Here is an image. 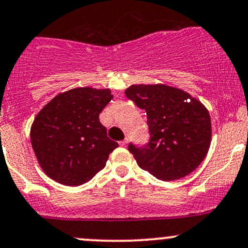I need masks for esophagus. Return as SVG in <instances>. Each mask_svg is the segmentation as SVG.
I'll use <instances>...</instances> for the list:
<instances>
[{
    "mask_svg": "<svg viewBox=\"0 0 248 248\" xmlns=\"http://www.w3.org/2000/svg\"><path fill=\"white\" fill-rule=\"evenodd\" d=\"M127 142H128V140H127V139H124V140L120 141V142H119V145L121 146V147H124V146L127 145Z\"/></svg>",
    "mask_w": 248,
    "mask_h": 248,
    "instance_id": "34e87169",
    "label": "esophagus"
}]
</instances>
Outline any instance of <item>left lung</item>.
Listing matches in <instances>:
<instances>
[{
    "instance_id": "8db88e82",
    "label": "left lung",
    "mask_w": 248,
    "mask_h": 248,
    "mask_svg": "<svg viewBox=\"0 0 248 248\" xmlns=\"http://www.w3.org/2000/svg\"><path fill=\"white\" fill-rule=\"evenodd\" d=\"M126 96L147 114L151 139L145 146L129 143L139 167L164 181L192 173L207 154L211 116L199 100L166 84H133Z\"/></svg>"
}]
</instances>
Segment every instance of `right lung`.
<instances>
[{"label":"right lung","mask_w":248,"mask_h":248,"mask_svg":"<svg viewBox=\"0 0 248 248\" xmlns=\"http://www.w3.org/2000/svg\"><path fill=\"white\" fill-rule=\"evenodd\" d=\"M111 99L109 89L74 88L56 95L39 111L31 141L49 178L66 186H80L103 170L119 147L99 120Z\"/></svg>","instance_id":"add662e5"}]
</instances>
